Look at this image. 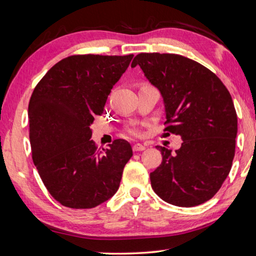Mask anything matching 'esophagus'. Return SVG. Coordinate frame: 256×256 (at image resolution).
<instances>
[{"label":"esophagus","mask_w":256,"mask_h":256,"mask_svg":"<svg viewBox=\"0 0 256 256\" xmlns=\"http://www.w3.org/2000/svg\"><path fill=\"white\" fill-rule=\"evenodd\" d=\"M146 148V146H144V144H136L133 146L134 151H144Z\"/></svg>","instance_id":"esophagus-1"}]
</instances>
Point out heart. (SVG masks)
Wrapping results in <instances>:
<instances>
[{"instance_id":"heart-1","label":"heart","mask_w":256,"mask_h":256,"mask_svg":"<svg viewBox=\"0 0 256 256\" xmlns=\"http://www.w3.org/2000/svg\"><path fill=\"white\" fill-rule=\"evenodd\" d=\"M128 132L130 133V134H132V136H138L141 134V131H140V128H138V126H131V128H128Z\"/></svg>"}]
</instances>
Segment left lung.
I'll return each mask as SVG.
<instances>
[{
	"mask_svg": "<svg viewBox=\"0 0 256 256\" xmlns=\"http://www.w3.org/2000/svg\"><path fill=\"white\" fill-rule=\"evenodd\" d=\"M136 66L162 94L166 130L183 140L175 151L157 146L162 162L150 174L151 186L172 206L202 204L222 188L235 156L230 94L214 72L182 55L141 53L132 62Z\"/></svg>",
	"mask_w": 256,
	"mask_h": 256,
	"instance_id": "1",
	"label": "left lung"
}]
</instances>
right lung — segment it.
Segmentation results:
<instances>
[{"mask_svg":"<svg viewBox=\"0 0 256 256\" xmlns=\"http://www.w3.org/2000/svg\"><path fill=\"white\" fill-rule=\"evenodd\" d=\"M132 58L68 56L34 90L28 107L32 160L47 190L64 206L92 209L118 192L132 146L118 138L98 150L90 125Z\"/></svg>","mask_w":256,"mask_h":256,"instance_id":"obj_1","label":"right lung"}]
</instances>
